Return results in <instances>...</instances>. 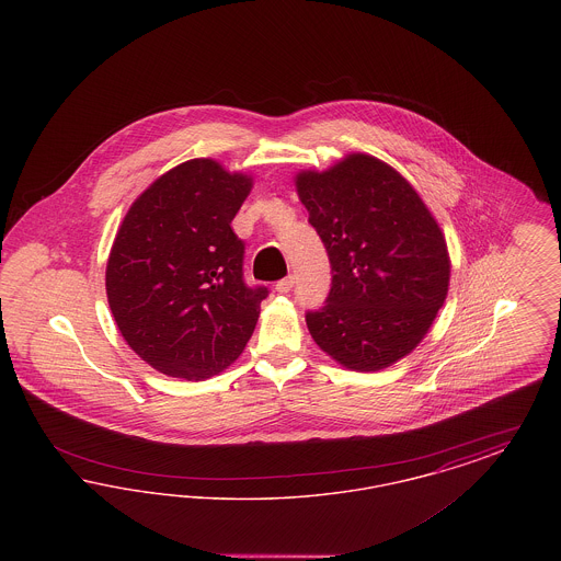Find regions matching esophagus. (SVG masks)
I'll return each instance as SVG.
<instances>
[{"label": "esophagus", "instance_id": "obj_1", "mask_svg": "<svg viewBox=\"0 0 561 561\" xmlns=\"http://www.w3.org/2000/svg\"><path fill=\"white\" fill-rule=\"evenodd\" d=\"M293 286L294 277H284V279H279V282L275 284V293L288 294L293 290Z\"/></svg>", "mask_w": 561, "mask_h": 561}]
</instances>
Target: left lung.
<instances>
[{"mask_svg":"<svg viewBox=\"0 0 561 561\" xmlns=\"http://www.w3.org/2000/svg\"><path fill=\"white\" fill-rule=\"evenodd\" d=\"M320 233L332 288L307 328L336 364L378 373L419 347L450 286L446 238L400 172L368 153L294 176Z\"/></svg>","mask_w":561,"mask_h":561,"instance_id":"obj_1","label":"left lung"}]
</instances>
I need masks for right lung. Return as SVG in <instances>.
Returning <instances> with one entry per match:
<instances>
[{
  "instance_id": "add662e5",
  "label": "right lung",
  "mask_w": 561,
  "mask_h": 561,
  "mask_svg": "<svg viewBox=\"0 0 561 561\" xmlns=\"http://www.w3.org/2000/svg\"><path fill=\"white\" fill-rule=\"evenodd\" d=\"M252 185L250 174L195 158L163 172L124 216L105 271L108 307L158 373L206 380L248 345L267 288L243 284L231 220Z\"/></svg>"
}]
</instances>
